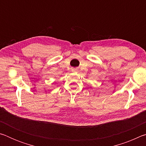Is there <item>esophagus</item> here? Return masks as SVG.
<instances>
[{"mask_svg":"<svg viewBox=\"0 0 146 146\" xmlns=\"http://www.w3.org/2000/svg\"><path fill=\"white\" fill-rule=\"evenodd\" d=\"M72 71H73V72H76V71H77V70H76V69H75V68L73 69Z\"/></svg>","mask_w":146,"mask_h":146,"instance_id":"obj_1","label":"esophagus"}]
</instances>
